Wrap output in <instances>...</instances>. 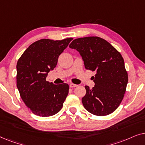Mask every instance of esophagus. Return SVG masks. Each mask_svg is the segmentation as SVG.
Here are the masks:
<instances>
[{
	"label": "esophagus",
	"instance_id": "1",
	"mask_svg": "<svg viewBox=\"0 0 145 145\" xmlns=\"http://www.w3.org/2000/svg\"><path fill=\"white\" fill-rule=\"evenodd\" d=\"M76 86H78V85L77 84H70V87L71 88H75V87H76Z\"/></svg>",
	"mask_w": 145,
	"mask_h": 145
}]
</instances>
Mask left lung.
Returning a JSON list of instances; mask_svg holds the SVG:
<instances>
[{
	"label": "left lung",
	"mask_w": 145,
	"mask_h": 145,
	"mask_svg": "<svg viewBox=\"0 0 145 145\" xmlns=\"http://www.w3.org/2000/svg\"><path fill=\"white\" fill-rule=\"evenodd\" d=\"M69 47L76 49L84 61L85 68L95 71L92 89L85 86L82 98L84 108L93 115L112 114L122 102L128 82V74L121 53L101 37L91 36L73 40Z\"/></svg>",
	"instance_id": "8db88e82"
}]
</instances>
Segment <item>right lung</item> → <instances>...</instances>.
<instances>
[{
    "mask_svg": "<svg viewBox=\"0 0 145 145\" xmlns=\"http://www.w3.org/2000/svg\"><path fill=\"white\" fill-rule=\"evenodd\" d=\"M72 39H39L29 45L18 61L17 88L23 102L36 116H51L62 108L69 84H54L47 81L46 77Z\"/></svg>",
    "mask_w": 145,
    "mask_h": 145,
    "instance_id": "obj_1",
    "label": "right lung"
}]
</instances>
